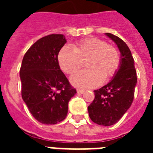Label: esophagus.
I'll list each match as a JSON object with an SVG mask.
<instances>
[{
    "instance_id": "1",
    "label": "esophagus",
    "mask_w": 153,
    "mask_h": 153,
    "mask_svg": "<svg viewBox=\"0 0 153 153\" xmlns=\"http://www.w3.org/2000/svg\"><path fill=\"white\" fill-rule=\"evenodd\" d=\"M77 92L79 94H83L84 92H85V91H84V90H81V89H78V90H77Z\"/></svg>"
}]
</instances>
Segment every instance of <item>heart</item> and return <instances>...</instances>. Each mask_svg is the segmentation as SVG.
<instances>
[{
    "instance_id": "1",
    "label": "heart",
    "mask_w": 153,
    "mask_h": 153,
    "mask_svg": "<svg viewBox=\"0 0 153 153\" xmlns=\"http://www.w3.org/2000/svg\"><path fill=\"white\" fill-rule=\"evenodd\" d=\"M87 59V69L74 74L71 83L76 87L94 88L103 81L109 80L119 69L121 56L118 50L98 38H87L74 45V48L64 46L58 55L60 68L67 74H72L81 67L82 60Z\"/></svg>"
}]
</instances>
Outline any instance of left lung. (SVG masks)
I'll return each mask as SVG.
<instances>
[{"label":"left lung","instance_id":"8db88e82","mask_svg":"<svg viewBox=\"0 0 153 153\" xmlns=\"http://www.w3.org/2000/svg\"><path fill=\"white\" fill-rule=\"evenodd\" d=\"M121 52L119 69L109 83L94 91V99L88 106L89 116L99 126L117 123L133 103L137 85L134 59L127 44L119 37L105 33Z\"/></svg>","mask_w":153,"mask_h":153}]
</instances>
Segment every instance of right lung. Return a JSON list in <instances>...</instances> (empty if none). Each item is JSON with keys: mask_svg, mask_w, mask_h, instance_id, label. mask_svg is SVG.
Listing matches in <instances>:
<instances>
[{"mask_svg": "<svg viewBox=\"0 0 153 153\" xmlns=\"http://www.w3.org/2000/svg\"><path fill=\"white\" fill-rule=\"evenodd\" d=\"M66 43L63 35H49L37 40L23 58L20 71L22 98L32 116L42 124L63 121L68 102L76 94L58 61Z\"/></svg>", "mask_w": 153, "mask_h": 153, "instance_id": "obj_1", "label": "right lung"}]
</instances>
